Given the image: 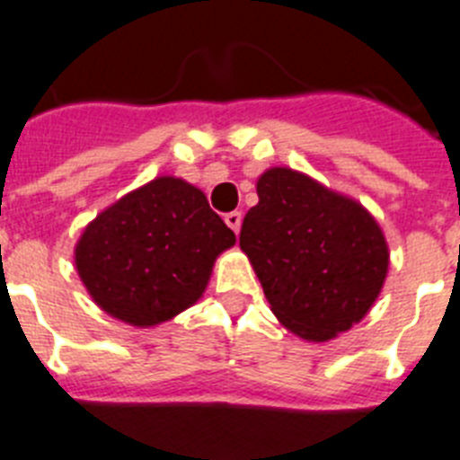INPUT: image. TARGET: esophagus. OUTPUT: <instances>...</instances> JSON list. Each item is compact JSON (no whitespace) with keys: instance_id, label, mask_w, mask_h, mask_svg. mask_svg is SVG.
<instances>
[{"instance_id":"obj_1","label":"esophagus","mask_w":460,"mask_h":460,"mask_svg":"<svg viewBox=\"0 0 460 460\" xmlns=\"http://www.w3.org/2000/svg\"><path fill=\"white\" fill-rule=\"evenodd\" d=\"M224 222L229 224L231 229H234V234H238V231H241V222H243V215L241 212H229V215H226V217H224Z\"/></svg>"}]
</instances>
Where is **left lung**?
I'll list each match as a JSON object with an SVG mask.
<instances>
[{"instance_id": "8db88e82", "label": "left lung", "mask_w": 460, "mask_h": 460, "mask_svg": "<svg viewBox=\"0 0 460 460\" xmlns=\"http://www.w3.org/2000/svg\"><path fill=\"white\" fill-rule=\"evenodd\" d=\"M257 196L243 219L241 250L278 323L315 343L358 325L391 264L372 212L285 165L261 172Z\"/></svg>"}]
</instances>
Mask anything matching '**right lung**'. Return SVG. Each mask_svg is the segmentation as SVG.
I'll use <instances>...</instances> for the list:
<instances>
[{
	"mask_svg": "<svg viewBox=\"0 0 460 460\" xmlns=\"http://www.w3.org/2000/svg\"><path fill=\"white\" fill-rule=\"evenodd\" d=\"M236 236L199 187L175 175L154 177L86 224L75 266L107 315L154 327L194 306L212 266Z\"/></svg>",
	"mask_w": 460,
	"mask_h": 460,
	"instance_id": "obj_1",
	"label": "right lung"
}]
</instances>
